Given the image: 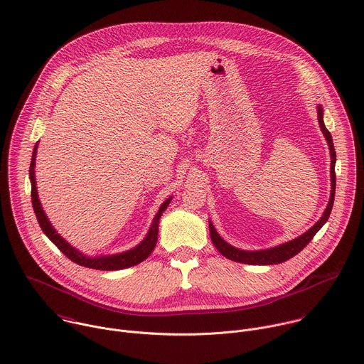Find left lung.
<instances>
[{"label":"left lung","instance_id":"obj_1","mask_svg":"<svg viewBox=\"0 0 364 364\" xmlns=\"http://www.w3.org/2000/svg\"><path fill=\"white\" fill-rule=\"evenodd\" d=\"M318 120H319V126L328 140L329 144V150H331V180H332V190H331V198H329V204L322 215V218L305 234H302L301 237L285 242L282 245H278L275 248H269V250H261V251H242L238 250L232 245H230L228 242H225L218 232L215 231L213 223L210 221V235H211V241L215 245V248L220 251L221 255H224L225 258L235 261V262H241V264H248V265H274V264H282L288 259H291L292 257H295L296 254H299L315 237V234L326 224L332 208H333V201H335V191H336V173H335V164H336V151H335V146H333V140H332V134L329 133V130L325 126L323 122V109L322 105L318 106Z\"/></svg>","mask_w":364,"mask_h":364}]
</instances>
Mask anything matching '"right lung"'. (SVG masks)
I'll return each mask as SVG.
<instances>
[{
  "instance_id": "add662e5",
  "label": "right lung",
  "mask_w": 364,
  "mask_h": 364,
  "mask_svg": "<svg viewBox=\"0 0 364 364\" xmlns=\"http://www.w3.org/2000/svg\"><path fill=\"white\" fill-rule=\"evenodd\" d=\"M36 149H38V143L33 147L32 151V160H31V166H29V178H31V197H32V207L36 215V220L39 223V227L42 228L43 234L59 248V251L62 254H65L72 262L85 267V268H92V269H100V271H119V269H124V268H130L134 267L140 262H143L154 250L156 244H157V235H159V221L160 217L163 214V211L168 207L171 197L167 198L159 213L156 214L151 227L146 235V238L133 250H129L126 252L122 254H114V255H105V257H95V258H89L86 255H83L82 252H79L77 250H75L69 242H66L50 225L49 220L46 218L39 198H38V191H36V181H35V157H36Z\"/></svg>"
}]
</instances>
